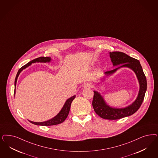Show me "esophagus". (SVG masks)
I'll return each mask as SVG.
<instances>
[{"instance_id":"obj_1","label":"esophagus","mask_w":158,"mask_h":158,"mask_svg":"<svg viewBox=\"0 0 158 158\" xmlns=\"http://www.w3.org/2000/svg\"><path fill=\"white\" fill-rule=\"evenodd\" d=\"M92 87V85L91 83H89V82H87L86 83H85L83 85V88L86 89V88H90V87Z\"/></svg>"}]
</instances>
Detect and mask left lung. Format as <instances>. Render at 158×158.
Instances as JSON below:
<instances>
[{
  "mask_svg": "<svg viewBox=\"0 0 158 158\" xmlns=\"http://www.w3.org/2000/svg\"><path fill=\"white\" fill-rule=\"evenodd\" d=\"M110 57L113 66L120 64V65L114 69L104 72L105 76L100 79L102 82L104 81L106 77L113 75L121 68L126 67L134 72L139 85V92L135 100L130 105L124 108H115L110 106L100 93L96 90L93 91L94 96L92 105L96 113L104 119L118 120L134 114L139 109L147 91V78L138 60L131 57L125 53L117 51L110 52Z\"/></svg>",
  "mask_w": 158,
  "mask_h": 158,
  "instance_id": "8db88e82",
  "label": "left lung"
}]
</instances>
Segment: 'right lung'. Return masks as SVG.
<instances>
[{
  "mask_svg": "<svg viewBox=\"0 0 158 158\" xmlns=\"http://www.w3.org/2000/svg\"><path fill=\"white\" fill-rule=\"evenodd\" d=\"M51 60V57H44V56H41V57H39L38 58H36L35 60H33L29 62L27 64H26L25 65L22 66V68L19 70L17 73L16 78H15V93H16V86L17 81V78L19 76L20 73L22 72V71L24 69H25L26 68H27L29 66L31 65L33 63H36V62H40V63H46L48 62L49 63ZM76 96L74 95L73 96L71 97L70 98L67 99L66 100L65 103L64 104V105L63 106L62 108L60 110V112L55 116L54 117L52 118L51 119L49 120H47L46 121H44V122H34L31 121L30 120H28L31 123H32L33 124L37 125H42V126H50V125H57L62 123V122H64L65 120L66 117H68V114L69 113V110L71 109V105L72 101L73 100V99L75 98Z\"/></svg>",
  "mask_w": 158,
  "mask_h": 158,
  "instance_id": "add662e5",
  "label": "right lung"
}]
</instances>
